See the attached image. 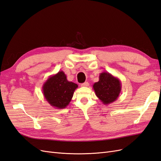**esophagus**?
<instances>
[{
  "label": "esophagus",
  "instance_id": "esophagus-1",
  "mask_svg": "<svg viewBox=\"0 0 161 161\" xmlns=\"http://www.w3.org/2000/svg\"><path fill=\"white\" fill-rule=\"evenodd\" d=\"M80 85H81V86L86 87V86H88L89 85V84L88 82H84V83H82Z\"/></svg>",
  "mask_w": 161,
  "mask_h": 161
}]
</instances>
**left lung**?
<instances>
[{"instance_id": "obj_1", "label": "left lung", "mask_w": 161, "mask_h": 161, "mask_svg": "<svg viewBox=\"0 0 161 161\" xmlns=\"http://www.w3.org/2000/svg\"><path fill=\"white\" fill-rule=\"evenodd\" d=\"M96 96L104 105L114 102L120 94L121 81L118 78L109 72H103L99 75V80L92 85Z\"/></svg>"}]
</instances>
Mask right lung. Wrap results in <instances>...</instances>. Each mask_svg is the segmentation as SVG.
Segmentation results:
<instances>
[{
  "mask_svg": "<svg viewBox=\"0 0 161 161\" xmlns=\"http://www.w3.org/2000/svg\"><path fill=\"white\" fill-rule=\"evenodd\" d=\"M76 88V84L68 80L65 73L59 71L49 76L43 85L42 91L50 105L56 109H64L69 105Z\"/></svg>",
  "mask_w": 161,
  "mask_h": 161,
  "instance_id": "1",
  "label": "right lung"
}]
</instances>
